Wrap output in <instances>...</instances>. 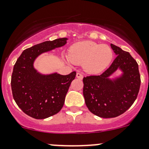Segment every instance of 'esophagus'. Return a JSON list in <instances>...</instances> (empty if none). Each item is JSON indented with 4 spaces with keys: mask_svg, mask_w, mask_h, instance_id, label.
Segmentation results:
<instances>
[{
    "mask_svg": "<svg viewBox=\"0 0 149 149\" xmlns=\"http://www.w3.org/2000/svg\"><path fill=\"white\" fill-rule=\"evenodd\" d=\"M76 77H77L78 79H82L83 75L81 74V73H76Z\"/></svg>",
    "mask_w": 149,
    "mask_h": 149,
    "instance_id": "34e87169",
    "label": "esophagus"
}]
</instances>
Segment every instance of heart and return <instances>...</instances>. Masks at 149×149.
<instances>
[{"mask_svg":"<svg viewBox=\"0 0 149 149\" xmlns=\"http://www.w3.org/2000/svg\"><path fill=\"white\" fill-rule=\"evenodd\" d=\"M69 58L76 65H83L84 71L97 74L111 64L113 58V49L109 45L91 41L74 44L69 49Z\"/></svg>","mask_w":149,"mask_h":149,"instance_id":"1","label":"heart"}]
</instances>
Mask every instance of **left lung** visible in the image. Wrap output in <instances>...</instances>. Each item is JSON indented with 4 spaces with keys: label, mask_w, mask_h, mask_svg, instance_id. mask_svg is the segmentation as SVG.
<instances>
[{
    "label": "left lung",
    "mask_w": 149,
    "mask_h": 149,
    "mask_svg": "<svg viewBox=\"0 0 149 149\" xmlns=\"http://www.w3.org/2000/svg\"><path fill=\"white\" fill-rule=\"evenodd\" d=\"M116 58L100 76L83 78V95L91 113L102 118H113L125 113L137 97L140 87L138 64L128 52L111 44ZM117 69L122 74L114 79L109 76Z\"/></svg>",
    "instance_id": "1"
}]
</instances>
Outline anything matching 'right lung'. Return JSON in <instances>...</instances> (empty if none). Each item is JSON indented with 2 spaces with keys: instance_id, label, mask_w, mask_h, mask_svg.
Masks as SVG:
<instances>
[{
  "instance_id": "obj_1",
  "label": "right lung",
  "mask_w": 149,
  "mask_h": 149,
  "mask_svg": "<svg viewBox=\"0 0 149 149\" xmlns=\"http://www.w3.org/2000/svg\"><path fill=\"white\" fill-rule=\"evenodd\" d=\"M67 38L47 41L26 49L17 59L12 74L11 87L16 104L28 116L41 120L58 113L76 73L41 74L35 69L38 56L67 44Z\"/></svg>"
}]
</instances>
